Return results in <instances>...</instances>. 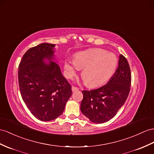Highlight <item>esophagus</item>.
Masks as SVG:
<instances>
[{
    "mask_svg": "<svg viewBox=\"0 0 154 154\" xmlns=\"http://www.w3.org/2000/svg\"><path fill=\"white\" fill-rule=\"evenodd\" d=\"M78 89H78V88H76V87H74V86H72V91H78Z\"/></svg>",
    "mask_w": 154,
    "mask_h": 154,
    "instance_id": "esophagus-1",
    "label": "esophagus"
}]
</instances>
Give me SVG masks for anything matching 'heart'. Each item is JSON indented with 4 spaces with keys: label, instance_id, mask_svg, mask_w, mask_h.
Masks as SVG:
<instances>
[{
    "label": "heart",
    "instance_id": "b5f03b06",
    "mask_svg": "<svg viewBox=\"0 0 154 154\" xmlns=\"http://www.w3.org/2000/svg\"><path fill=\"white\" fill-rule=\"evenodd\" d=\"M118 65L116 55L102 49L94 48L78 53L74 60L67 59L64 63L65 75L72 78L79 69L85 84L90 87L102 85L114 74Z\"/></svg>",
    "mask_w": 154,
    "mask_h": 154
}]
</instances>
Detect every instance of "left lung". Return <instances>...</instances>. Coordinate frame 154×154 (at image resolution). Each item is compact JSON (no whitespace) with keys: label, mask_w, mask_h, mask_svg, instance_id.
<instances>
[{"label":"left lung","mask_w":154,"mask_h":154,"mask_svg":"<svg viewBox=\"0 0 154 154\" xmlns=\"http://www.w3.org/2000/svg\"><path fill=\"white\" fill-rule=\"evenodd\" d=\"M131 82L129 63L121 54L118 69L106 85L96 89L82 91V113L93 123H103L110 120L127 100Z\"/></svg>","instance_id":"8db88e82"}]
</instances>
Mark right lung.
Instances as JSON below:
<instances>
[{"label":"right lung","mask_w":154,"mask_h":154,"mask_svg":"<svg viewBox=\"0 0 154 154\" xmlns=\"http://www.w3.org/2000/svg\"><path fill=\"white\" fill-rule=\"evenodd\" d=\"M55 44L42 43L30 48L19 65L18 82L22 99L31 114L44 122L61 116L72 95L70 85L55 62Z\"/></svg>","instance_id":"add662e5"}]
</instances>
